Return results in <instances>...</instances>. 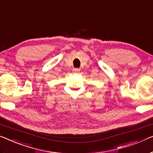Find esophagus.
<instances>
[{
  "label": "esophagus",
  "instance_id": "esophagus-1",
  "mask_svg": "<svg viewBox=\"0 0 153 153\" xmlns=\"http://www.w3.org/2000/svg\"><path fill=\"white\" fill-rule=\"evenodd\" d=\"M73 71H74V72H77V71H80V69H77V68H74V70H73Z\"/></svg>",
  "mask_w": 153,
  "mask_h": 153
}]
</instances>
